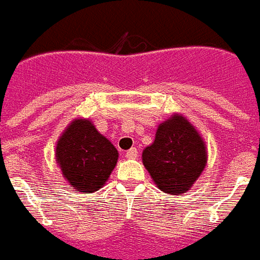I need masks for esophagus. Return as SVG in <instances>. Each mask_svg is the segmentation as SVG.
I'll return each instance as SVG.
<instances>
[{
	"instance_id": "34e87169",
	"label": "esophagus",
	"mask_w": 260,
	"mask_h": 260,
	"mask_svg": "<svg viewBox=\"0 0 260 260\" xmlns=\"http://www.w3.org/2000/svg\"><path fill=\"white\" fill-rule=\"evenodd\" d=\"M126 156L128 159H136V158L139 156V151H137V148H130V150L126 152Z\"/></svg>"
}]
</instances>
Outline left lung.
Listing matches in <instances>:
<instances>
[{
    "label": "left lung",
    "instance_id": "obj_1",
    "mask_svg": "<svg viewBox=\"0 0 260 260\" xmlns=\"http://www.w3.org/2000/svg\"><path fill=\"white\" fill-rule=\"evenodd\" d=\"M143 164L159 190H190L207 165L203 137L183 115L174 113L156 128L155 140L143 151Z\"/></svg>",
    "mask_w": 260,
    "mask_h": 260
}]
</instances>
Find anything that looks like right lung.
I'll use <instances>...</instances> for the list:
<instances>
[{
    "label": "right lung",
    "mask_w": 260,
    "mask_h": 260,
    "mask_svg": "<svg viewBox=\"0 0 260 260\" xmlns=\"http://www.w3.org/2000/svg\"><path fill=\"white\" fill-rule=\"evenodd\" d=\"M54 155L62 176L75 192L92 193L109 179L119 152L89 119L77 117L57 140Z\"/></svg>",
    "instance_id": "1"
}]
</instances>
